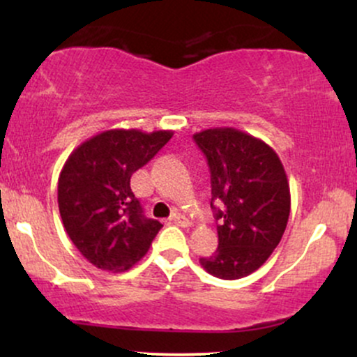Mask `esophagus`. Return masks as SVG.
<instances>
[{"mask_svg":"<svg viewBox=\"0 0 357 357\" xmlns=\"http://www.w3.org/2000/svg\"><path fill=\"white\" fill-rule=\"evenodd\" d=\"M169 221H173L176 225H181V227H190V220H188L186 216H183L181 213H173Z\"/></svg>","mask_w":357,"mask_h":357,"instance_id":"1","label":"esophagus"}]
</instances>
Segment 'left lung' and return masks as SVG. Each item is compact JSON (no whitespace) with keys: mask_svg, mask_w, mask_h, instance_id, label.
<instances>
[{"mask_svg":"<svg viewBox=\"0 0 357 357\" xmlns=\"http://www.w3.org/2000/svg\"><path fill=\"white\" fill-rule=\"evenodd\" d=\"M192 139L210 166L211 208L220 221L218 248L199 264L223 280L247 277L267 261L285 231V169L272 147L233 127L206 129Z\"/></svg>","mask_w":357,"mask_h":357,"instance_id":"obj_1","label":"left lung"}]
</instances>
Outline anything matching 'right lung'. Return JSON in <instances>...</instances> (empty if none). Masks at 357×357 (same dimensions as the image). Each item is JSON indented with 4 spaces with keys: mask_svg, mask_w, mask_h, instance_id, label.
<instances>
[{
    "mask_svg": "<svg viewBox=\"0 0 357 357\" xmlns=\"http://www.w3.org/2000/svg\"><path fill=\"white\" fill-rule=\"evenodd\" d=\"M173 137L171 130L112 129L82 142L59 178L67 235L97 268L126 272L146 255L162 225L146 218L130 176Z\"/></svg>",
    "mask_w": 357,
    "mask_h": 357,
    "instance_id": "obj_1",
    "label": "right lung"
}]
</instances>
